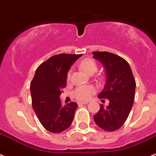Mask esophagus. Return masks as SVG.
I'll return each instance as SVG.
<instances>
[{
  "label": "esophagus",
  "instance_id": "esophagus-1",
  "mask_svg": "<svg viewBox=\"0 0 156 156\" xmlns=\"http://www.w3.org/2000/svg\"><path fill=\"white\" fill-rule=\"evenodd\" d=\"M87 103L88 102H87V101H84V102H79L78 103V105H81V104H87Z\"/></svg>",
  "mask_w": 156,
  "mask_h": 156
}]
</instances>
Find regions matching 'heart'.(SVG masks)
<instances>
[{
  "label": "heart",
  "instance_id": "1",
  "mask_svg": "<svg viewBox=\"0 0 156 156\" xmlns=\"http://www.w3.org/2000/svg\"><path fill=\"white\" fill-rule=\"evenodd\" d=\"M80 68L87 75H93L98 70V64L94 59L90 58H86L83 59L79 64ZM71 78V71L67 74V81H69ZM96 89L92 85H84L77 87L73 92V96L79 101H87L90 98Z\"/></svg>",
  "mask_w": 156,
  "mask_h": 156
}]
</instances>
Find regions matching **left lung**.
Wrapping results in <instances>:
<instances>
[{
	"label": "left lung",
	"instance_id": "left-lung-1",
	"mask_svg": "<svg viewBox=\"0 0 156 156\" xmlns=\"http://www.w3.org/2000/svg\"><path fill=\"white\" fill-rule=\"evenodd\" d=\"M106 70V84L99 98L108 99L107 107L100 104L94 116L96 124L108 132L120 129L127 119L135 98L136 81L129 63L119 55L108 52H93Z\"/></svg>",
	"mask_w": 156,
	"mask_h": 156
}]
</instances>
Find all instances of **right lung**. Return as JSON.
Listing matches in <instances>:
<instances>
[{"instance_id": "1", "label": "right lung", "mask_w": 156, "mask_h": 156, "mask_svg": "<svg viewBox=\"0 0 156 156\" xmlns=\"http://www.w3.org/2000/svg\"><path fill=\"white\" fill-rule=\"evenodd\" d=\"M80 55L59 54L49 58L36 69L30 84L33 108L43 127L54 133L67 129L73 121L78 104L62 105L60 94L66 86L67 74Z\"/></svg>"}]
</instances>
